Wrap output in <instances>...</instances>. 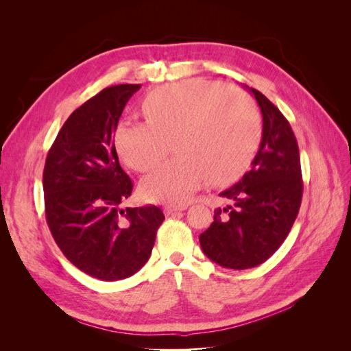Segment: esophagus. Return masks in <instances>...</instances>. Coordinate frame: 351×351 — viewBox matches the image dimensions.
<instances>
[{"label":"esophagus","mask_w":351,"mask_h":351,"mask_svg":"<svg viewBox=\"0 0 351 351\" xmlns=\"http://www.w3.org/2000/svg\"><path fill=\"white\" fill-rule=\"evenodd\" d=\"M184 209H187V206L186 205H180V206H165L164 208V212H165V215H173V214H176V212H180V210H184Z\"/></svg>","instance_id":"1"}]
</instances>
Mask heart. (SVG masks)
Masks as SVG:
<instances>
[{
    "instance_id": "obj_1",
    "label": "heart",
    "mask_w": 351,
    "mask_h": 351,
    "mask_svg": "<svg viewBox=\"0 0 351 351\" xmlns=\"http://www.w3.org/2000/svg\"><path fill=\"white\" fill-rule=\"evenodd\" d=\"M142 112L146 121L119 123L114 143L127 165L145 173L168 154L171 141L177 155L141 184L142 195L155 202L183 204L206 180L222 184L236 178L262 136L261 111L250 95L205 79L154 89Z\"/></svg>"
}]
</instances>
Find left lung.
<instances>
[{"instance_id": "left-lung-1", "label": "left lung", "mask_w": 351, "mask_h": 351, "mask_svg": "<svg viewBox=\"0 0 351 351\" xmlns=\"http://www.w3.org/2000/svg\"><path fill=\"white\" fill-rule=\"evenodd\" d=\"M262 112V141L250 171L221 192L231 205L214 212V222L199 237L206 256L219 267H258L280 249L299 214L303 183L300 154L290 123L250 88Z\"/></svg>"}]
</instances>
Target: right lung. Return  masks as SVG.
<instances>
[{
    "label": "right lung",
    "instance_id": "right-lung-1",
    "mask_svg": "<svg viewBox=\"0 0 351 351\" xmlns=\"http://www.w3.org/2000/svg\"><path fill=\"white\" fill-rule=\"evenodd\" d=\"M141 84L105 88L74 111L44 168L45 214L64 256L102 281L132 277L149 259L164 214L123 208L133 190L112 141L125 104Z\"/></svg>",
    "mask_w": 351,
    "mask_h": 351
}]
</instances>
